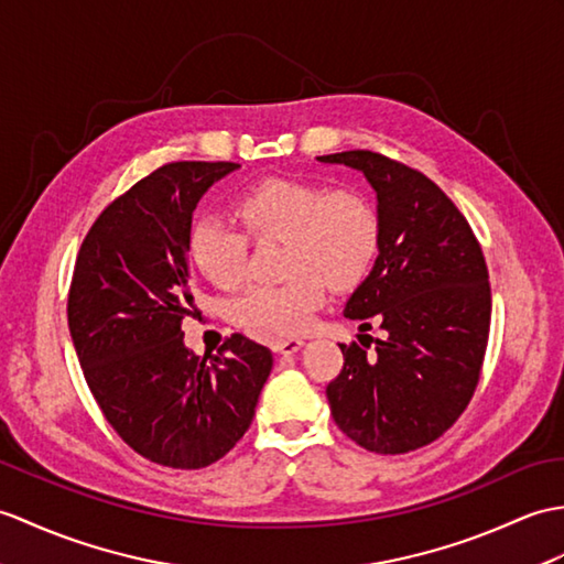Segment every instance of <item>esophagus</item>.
Instances as JSON below:
<instances>
[{
    "mask_svg": "<svg viewBox=\"0 0 564 564\" xmlns=\"http://www.w3.org/2000/svg\"><path fill=\"white\" fill-rule=\"evenodd\" d=\"M303 344H305L303 338H276V341L271 344V348L281 352V356H293L295 350L303 348Z\"/></svg>",
    "mask_w": 564,
    "mask_h": 564,
    "instance_id": "34e87169",
    "label": "esophagus"
}]
</instances>
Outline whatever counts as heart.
I'll return each mask as SVG.
<instances>
[{"label":"heart","mask_w":564,"mask_h":564,"mask_svg":"<svg viewBox=\"0 0 564 564\" xmlns=\"http://www.w3.org/2000/svg\"><path fill=\"white\" fill-rule=\"evenodd\" d=\"M228 220L204 216L187 232V257L204 281L223 291L245 276L247 238L281 242L276 285H257L230 303V322L264 336L305 332L326 297V288L350 291L375 267L379 216L365 194L350 187L322 189L312 182L267 177L242 189Z\"/></svg>","instance_id":"b5f03b06"}]
</instances>
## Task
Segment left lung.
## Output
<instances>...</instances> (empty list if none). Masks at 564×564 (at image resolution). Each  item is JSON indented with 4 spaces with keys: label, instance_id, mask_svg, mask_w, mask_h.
<instances>
[{
    "label": "left lung",
    "instance_id": "obj_1",
    "mask_svg": "<svg viewBox=\"0 0 564 564\" xmlns=\"http://www.w3.org/2000/svg\"><path fill=\"white\" fill-rule=\"evenodd\" d=\"M362 170L379 202V257L346 303L375 350L341 344L326 399L336 425L375 454L442 437L478 387L490 334V281L480 242L456 204L421 170L375 151L319 155ZM368 336V334H365ZM372 341V336H370Z\"/></svg>",
    "mask_w": 564,
    "mask_h": 564
}]
</instances>
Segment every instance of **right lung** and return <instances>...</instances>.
I'll use <instances>...</instances> for the list:
<instances>
[{
  "label": "right lung",
  "mask_w": 564,
  "mask_h": 564,
  "mask_svg": "<svg viewBox=\"0 0 564 564\" xmlns=\"http://www.w3.org/2000/svg\"><path fill=\"white\" fill-rule=\"evenodd\" d=\"M238 163L175 161L102 208L72 273L67 317L105 421L143 459L194 470L252 425L273 356L232 334L218 356L185 348L194 271L187 232L202 194Z\"/></svg>",
  "instance_id": "1"
}]
</instances>
